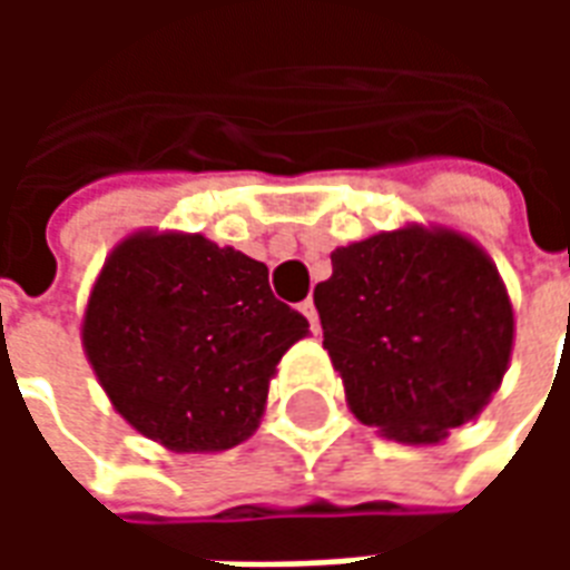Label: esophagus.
Listing matches in <instances>:
<instances>
[{
  "mask_svg": "<svg viewBox=\"0 0 570 570\" xmlns=\"http://www.w3.org/2000/svg\"><path fill=\"white\" fill-rule=\"evenodd\" d=\"M298 311H302V314H305V317H308L311 330H314V333H317V330H321V323H317V308H314V302H311V298H305V302H302V305H298Z\"/></svg>",
  "mask_w": 570,
  "mask_h": 570,
  "instance_id": "esophagus-1",
  "label": "esophagus"
}]
</instances>
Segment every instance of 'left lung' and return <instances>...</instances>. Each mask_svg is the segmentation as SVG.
I'll return each instance as SVG.
<instances>
[{"label":"left lung","instance_id":"left-lung-1","mask_svg":"<svg viewBox=\"0 0 570 570\" xmlns=\"http://www.w3.org/2000/svg\"><path fill=\"white\" fill-rule=\"evenodd\" d=\"M314 305L354 415L400 442H440L476 419L507 372V289L452 232L400 228L338 247Z\"/></svg>","mask_w":570,"mask_h":570}]
</instances>
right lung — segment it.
Segmentation results:
<instances>
[{
  "instance_id": "right-lung-1",
  "label": "right lung",
  "mask_w": 570,
  "mask_h": 570,
  "mask_svg": "<svg viewBox=\"0 0 570 570\" xmlns=\"http://www.w3.org/2000/svg\"><path fill=\"white\" fill-rule=\"evenodd\" d=\"M81 335L112 406L142 436L219 452L256 430L274 366L308 321L237 249L134 235L97 277Z\"/></svg>"
}]
</instances>
